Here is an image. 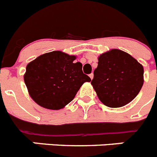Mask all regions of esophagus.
Instances as JSON below:
<instances>
[{"label":"esophagus","instance_id":"esophagus-1","mask_svg":"<svg viewBox=\"0 0 157 157\" xmlns=\"http://www.w3.org/2000/svg\"><path fill=\"white\" fill-rule=\"evenodd\" d=\"M89 77H90V78L91 79H93V77H94V74H89Z\"/></svg>","mask_w":157,"mask_h":157}]
</instances>
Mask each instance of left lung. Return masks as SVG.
<instances>
[{
    "label": "left lung",
    "mask_w": 157,
    "mask_h": 157,
    "mask_svg": "<svg viewBox=\"0 0 157 157\" xmlns=\"http://www.w3.org/2000/svg\"><path fill=\"white\" fill-rule=\"evenodd\" d=\"M91 84L101 101L110 108L127 105L143 84V67L132 56L112 49L98 57Z\"/></svg>",
    "instance_id": "left-lung-1"
}]
</instances>
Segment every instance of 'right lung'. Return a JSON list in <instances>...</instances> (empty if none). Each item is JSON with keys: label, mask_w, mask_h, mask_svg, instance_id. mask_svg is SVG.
Segmentation results:
<instances>
[{"label": "right lung", "mask_w": 157, "mask_h": 157, "mask_svg": "<svg viewBox=\"0 0 157 157\" xmlns=\"http://www.w3.org/2000/svg\"><path fill=\"white\" fill-rule=\"evenodd\" d=\"M74 56L60 51L45 53L29 63L24 80L29 93L38 105L59 110L74 98L84 82L90 78L82 70Z\"/></svg>", "instance_id": "add662e5"}]
</instances>
